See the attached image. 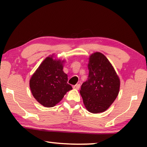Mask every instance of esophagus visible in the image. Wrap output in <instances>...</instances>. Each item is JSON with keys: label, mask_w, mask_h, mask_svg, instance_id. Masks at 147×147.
Returning <instances> with one entry per match:
<instances>
[{"label": "esophagus", "mask_w": 147, "mask_h": 147, "mask_svg": "<svg viewBox=\"0 0 147 147\" xmlns=\"http://www.w3.org/2000/svg\"><path fill=\"white\" fill-rule=\"evenodd\" d=\"M80 88V84H76V85L73 86V88L75 90H79Z\"/></svg>", "instance_id": "34e87169"}]
</instances>
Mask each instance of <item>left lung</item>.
Here are the masks:
<instances>
[{"mask_svg":"<svg viewBox=\"0 0 147 147\" xmlns=\"http://www.w3.org/2000/svg\"><path fill=\"white\" fill-rule=\"evenodd\" d=\"M89 76L80 90L88 111L97 114L106 111L116 100L120 90L119 77L105 55L92 53L88 65Z\"/></svg>","mask_w":147,"mask_h":147,"instance_id":"obj_1","label":"left lung"}]
</instances>
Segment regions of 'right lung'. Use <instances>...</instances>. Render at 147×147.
Segmentation results:
<instances>
[{"label":"right lung","instance_id":"add662e5","mask_svg":"<svg viewBox=\"0 0 147 147\" xmlns=\"http://www.w3.org/2000/svg\"><path fill=\"white\" fill-rule=\"evenodd\" d=\"M46 57L31 76L29 86L36 100L47 108L53 107L72 90L67 75L63 71L65 60Z\"/></svg>","mask_w":147,"mask_h":147}]
</instances>
